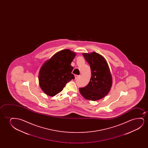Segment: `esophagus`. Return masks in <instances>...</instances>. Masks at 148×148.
Returning <instances> with one entry per match:
<instances>
[{
	"label": "esophagus",
	"instance_id": "1",
	"mask_svg": "<svg viewBox=\"0 0 148 148\" xmlns=\"http://www.w3.org/2000/svg\"><path fill=\"white\" fill-rule=\"evenodd\" d=\"M80 77V75H75V79H78L79 77Z\"/></svg>",
	"mask_w": 148,
	"mask_h": 148
}]
</instances>
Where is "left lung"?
<instances>
[{
	"mask_svg": "<svg viewBox=\"0 0 148 148\" xmlns=\"http://www.w3.org/2000/svg\"><path fill=\"white\" fill-rule=\"evenodd\" d=\"M82 55L89 64L91 76L89 83L85 87L80 88L79 91L85 99L97 101L107 95L111 88L112 77L109 67L104 57L98 53Z\"/></svg>",
	"mask_w": 148,
	"mask_h": 148,
	"instance_id": "8db88e82",
	"label": "left lung"
}]
</instances>
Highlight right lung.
I'll return each mask as SVG.
<instances>
[{
  "mask_svg": "<svg viewBox=\"0 0 148 148\" xmlns=\"http://www.w3.org/2000/svg\"><path fill=\"white\" fill-rule=\"evenodd\" d=\"M75 56V52L63 49L43 64L39 72V84L47 95L55 96L63 90L67 82L74 79L71 64Z\"/></svg>",
  "mask_w": 148,
  "mask_h": 148,
  "instance_id": "obj_1",
  "label": "right lung"
}]
</instances>
